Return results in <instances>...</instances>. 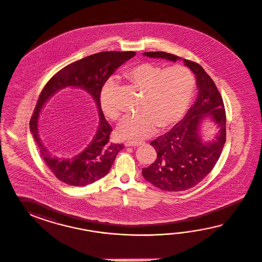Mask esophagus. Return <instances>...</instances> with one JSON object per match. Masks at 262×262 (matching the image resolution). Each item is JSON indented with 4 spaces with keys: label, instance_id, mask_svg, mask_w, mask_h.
Here are the masks:
<instances>
[{
    "label": "esophagus",
    "instance_id": "esophagus-1",
    "mask_svg": "<svg viewBox=\"0 0 262 262\" xmlns=\"http://www.w3.org/2000/svg\"><path fill=\"white\" fill-rule=\"evenodd\" d=\"M144 144L145 143L142 141H127V142H125V146L126 147H138V146H141Z\"/></svg>",
    "mask_w": 262,
    "mask_h": 262
}]
</instances>
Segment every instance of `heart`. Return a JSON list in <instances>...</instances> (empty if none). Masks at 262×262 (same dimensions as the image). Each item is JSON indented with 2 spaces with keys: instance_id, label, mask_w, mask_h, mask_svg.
<instances>
[{
  "instance_id": "obj_1",
  "label": "heart",
  "mask_w": 262,
  "mask_h": 262,
  "mask_svg": "<svg viewBox=\"0 0 262 262\" xmlns=\"http://www.w3.org/2000/svg\"><path fill=\"white\" fill-rule=\"evenodd\" d=\"M124 78L142 91L140 111L126 116L117 130L120 137L133 140L151 135L158 127L166 129L174 126L187 111L196 88L194 74L184 66L164 69L158 64L142 62L127 69ZM115 94L116 88L110 79L101 90L100 104L103 114L113 120L121 115Z\"/></svg>"
}]
</instances>
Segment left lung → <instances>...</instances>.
<instances>
[{"instance_id": "8db88e82", "label": "left lung", "mask_w": 262, "mask_h": 262, "mask_svg": "<svg viewBox=\"0 0 262 262\" xmlns=\"http://www.w3.org/2000/svg\"><path fill=\"white\" fill-rule=\"evenodd\" d=\"M144 56L177 61L181 57L165 52H147ZM196 76L198 97L186 115L171 130L152 140L158 159L143 168L146 181L161 190L184 191L202 182L211 172L226 142V111L222 96L204 68L183 59ZM210 116L219 128L211 142H203L199 126Z\"/></svg>"}]
</instances>
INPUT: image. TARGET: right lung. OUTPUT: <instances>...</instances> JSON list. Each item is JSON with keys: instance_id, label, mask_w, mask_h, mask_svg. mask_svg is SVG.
Wrapping results in <instances>:
<instances>
[{"instance_id": "right-lung-1", "label": "right lung", "mask_w": 262, "mask_h": 262, "mask_svg": "<svg viewBox=\"0 0 262 262\" xmlns=\"http://www.w3.org/2000/svg\"><path fill=\"white\" fill-rule=\"evenodd\" d=\"M135 56V52H102L86 56L65 66L46 83L40 93L30 121L31 132L37 144L40 156L56 178L72 186H84L103 178L111 170L123 144L110 142L112 127L104 118L100 104L103 84L114 71ZM68 86L81 88L96 101L100 121L94 140L79 155L69 159L55 157L39 138L37 123L43 103L58 90Z\"/></svg>"}]
</instances>
